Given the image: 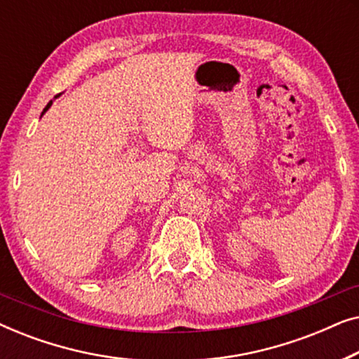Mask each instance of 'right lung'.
<instances>
[{
  "label": "right lung",
  "mask_w": 359,
  "mask_h": 359,
  "mask_svg": "<svg viewBox=\"0 0 359 359\" xmlns=\"http://www.w3.org/2000/svg\"><path fill=\"white\" fill-rule=\"evenodd\" d=\"M58 96H60V95H57V96H55V100H57V97H58ZM52 102H53V101H50V102H48V104H47V106H46V109H43V111H42V116H43V114H46V112H47V111H48V109H50V106H52Z\"/></svg>",
  "instance_id": "add662e5"
}]
</instances>
